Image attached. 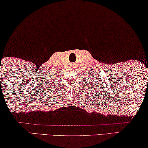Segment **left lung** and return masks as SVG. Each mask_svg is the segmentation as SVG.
<instances>
[{
    "label": "left lung",
    "mask_w": 148,
    "mask_h": 148,
    "mask_svg": "<svg viewBox=\"0 0 148 148\" xmlns=\"http://www.w3.org/2000/svg\"><path fill=\"white\" fill-rule=\"evenodd\" d=\"M96 83H98V81H96ZM96 85H97V84H96Z\"/></svg>",
    "instance_id": "obj_1"
}]
</instances>
